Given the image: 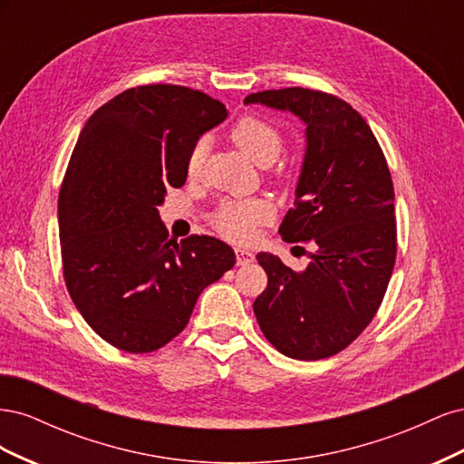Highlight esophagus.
<instances>
[{
  "instance_id": "1",
  "label": "esophagus",
  "mask_w": 464,
  "mask_h": 464,
  "mask_svg": "<svg viewBox=\"0 0 464 464\" xmlns=\"http://www.w3.org/2000/svg\"><path fill=\"white\" fill-rule=\"evenodd\" d=\"M254 259H256V256L251 254V251H247V249H236V263L240 265V266L254 263Z\"/></svg>"
}]
</instances>
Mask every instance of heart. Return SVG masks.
<instances>
[{"label": "heart", "mask_w": 464, "mask_h": 464, "mask_svg": "<svg viewBox=\"0 0 464 464\" xmlns=\"http://www.w3.org/2000/svg\"><path fill=\"white\" fill-rule=\"evenodd\" d=\"M234 145L240 149L249 160L256 164L273 162L280 149H283V137L273 123L265 121L257 116H244L237 120L230 131ZM207 141L199 139L193 145L188 157V174L198 176L205 159ZM273 210L271 205L259 199H246V201H224L218 205L213 215V224L217 230L236 242H246L256 232V227L271 218Z\"/></svg>", "instance_id": "b5f03b06"}]
</instances>
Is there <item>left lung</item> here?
I'll list each match as a JSON object with an SVG mask.
<instances>
[{
	"label": "left lung",
	"mask_w": 464,
	"mask_h": 464,
	"mask_svg": "<svg viewBox=\"0 0 464 464\" xmlns=\"http://www.w3.org/2000/svg\"><path fill=\"white\" fill-rule=\"evenodd\" d=\"M244 104L292 111L305 123V152L285 242H312L305 271L259 254L266 288L254 302L259 327L278 353L321 360L341 353L382 305L397 257L395 193L383 150L358 111L312 89L249 94Z\"/></svg>",
	"instance_id": "obj_1"
}]
</instances>
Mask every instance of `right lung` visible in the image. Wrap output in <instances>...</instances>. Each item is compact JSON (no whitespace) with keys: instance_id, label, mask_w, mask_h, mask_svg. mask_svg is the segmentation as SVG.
<instances>
[{"instance_id":"1","label":"right lung","mask_w":464,"mask_h":464,"mask_svg":"<svg viewBox=\"0 0 464 464\" xmlns=\"http://www.w3.org/2000/svg\"><path fill=\"white\" fill-rule=\"evenodd\" d=\"M227 116L201 91L145 85L98 108L77 139L58 199L63 278L92 331L125 353L170 343L236 263L213 236L170 240L159 215L193 145Z\"/></svg>"}]
</instances>
